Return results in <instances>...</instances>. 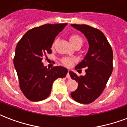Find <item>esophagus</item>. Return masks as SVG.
<instances>
[{
    "mask_svg": "<svg viewBox=\"0 0 127 127\" xmlns=\"http://www.w3.org/2000/svg\"><path fill=\"white\" fill-rule=\"evenodd\" d=\"M66 77L67 78V79H69L70 78V74H69V70L68 71V72H67V74H66Z\"/></svg>",
    "mask_w": 127,
    "mask_h": 127,
    "instance_id": "esophagus-1",
    "label": "esophagus"
}]
</instances>
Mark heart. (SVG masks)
<instances>
[{
  "label": "heart",
  "mask_w": 127,
  "mask_h": 127,
  "mask_svg": "<svg viewBox=\"0 0 127 127\" xmlns=\"http://www.w3.org/2000/svg\"><path fill=\"white\" fill-rule=\"evenodd\" d=\"M69 41L71 42L73 45H74L75 44H77V43H81L82 44V39L80 37V36L78 35H75V34H73V35H71L69 36ZM56 44V41L54 42V43L52 45V47H54V45ZM62 63L65 66H69L70 65H71L72 64L74 63V59L71 58H63L62 60Z\"/></svg>",
  "instance_id": "obj_1"
}]
</instances>
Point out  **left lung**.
Segmentation results:
<instances>
[{
	"instance_id": "left-lung-1",
	"label": "left lung",
	"mask_w": 127,
	"mask_h": 127,
	"mask_svg": "<svg viewBox=\"0 0 127 127\" xmlns=\"http://www.w3.org/2000/svg\"><path fill=\"white\" fill-rule=\"evenodd\" d=\"M71 26L84 34L89 45L84 58L75 67V69L86 67L85 75L77 76L73 71H69L71 77L78 83V87L71 95L78 103H91L103 93L112 74L113 52L101 31L85 24Z\"/></svg>"
}]
</instances>
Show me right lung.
I'll return each mask as SVG.
<instances>
[{
    "label": "right lung",
    "instance_id": "right-lung-1",
    "mask_svg": "<svg viewBox=\"0 0 127 127\" xmlns=\"http://www.w3.org/2000/svg\"><path fill=\"white\" fill-rule=\"evenodd\" d=\"M67 24H45L26 32L15 48L13 64L21 91L32 101L45 99L52 84L58 77H64L68 70L63 66L47 69L42 63L43 56L51 54L55 37Z\"/></svg>",
    "mask_w": 127,
    "mask_h": 127
}]
</instances>
